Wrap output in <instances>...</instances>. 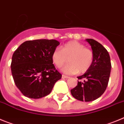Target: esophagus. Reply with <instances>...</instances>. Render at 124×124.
Wrapping results in <instances>:
<instances>
[{"label":"esophagus","instance_id":"1","mask_svg":"<svg viewBox=\"0 0 124 124\" xmlns=\"http://www.w3.org/2000/svg\"><path fill=\"white\" fill-rule=\"evenodd\" d=\"M62 78H66V79H67V78H69V77H68V76H66V75H62Z\"/></svg>","mask_w":124,"mask_h":124}]
</instances>
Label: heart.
Returning a JSON list of instances; mask_svg holds the SVG:
<instances>
[{"instance_id": "1", "label": "heart", "mask_w": 124, "mask_h": 124, "mask_svg": "<svg viewBox=\"0 0 124 124\" xmlns=\"http://www.w3.org/2000/svg\"><path fill=\"white\" fill-rule=\"evenodd\" d=\"M52 62L57 68H61L68 61L69 63L62 69L64 73L73 75L87 72L94 61V54L91 49L86 48L83 44L72 41L65 43L61 51L55 49L51 55Z\"/></svg>"}]
</instances>
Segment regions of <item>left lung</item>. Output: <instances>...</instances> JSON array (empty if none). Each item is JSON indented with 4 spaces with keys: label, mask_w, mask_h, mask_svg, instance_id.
Here are the masks:
<instances>
[{
    "label": "left lung",
    "mask_w": 124,
    "mask_h": 124,
    "mask_svg": "<svg viewBox=\"0 0 124 124\" xmlns=\"http://www.w3.org/2000/svg\"><path fill=\"white\" fill-rule=\"evenodd\" d=\"M94 54L92 65L83 75L78 77V84L70 90L75 99L93 101L103 94L109 82L111 63L108 51L102 44L93 39H86Z\"/></svg>",
    "instance_id": "8db88e82"
}]
</instances>
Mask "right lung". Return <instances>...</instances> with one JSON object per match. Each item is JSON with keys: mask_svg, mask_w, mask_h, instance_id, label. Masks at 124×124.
<instances>
[{"mask_svg": "<svg viewBox=\"0 0 124 124\" xmlns=\"http://www.w3.org/2000/svg\"><path fill=\"white\" fill-rule=\"evenodd\" d=\"M55 39H36L22 43L12 55L11 70L16 87L25 96L39 99L48 95L62 78L51 55L59 45Z\"/></svg>", "mask_w": 124, "mask_h": 124, "instance_id": "1", "label": "right lung"}]
</instances>
